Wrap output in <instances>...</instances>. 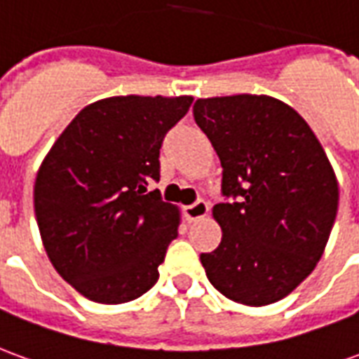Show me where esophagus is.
Returning <instances> with one entry per match:
<instances>
[{
	"label": "esophagus",
	"instance_id": "34e87169",
	"mask_svg": "<svg viewBox=\"0 0 359 359\" xmlns=\"http://www.w3.org/2000/svg\"><path fill=\"white\" fill-rule=\"evenodd\" d=\"M208 211H210V205L205 200H196L194 203H190L184 208V213H187V217L190 221H198V219H202L208 215Z\"/></svg>",
	"mask_w": 359,
	"mask_h": 359
}]
</instances>
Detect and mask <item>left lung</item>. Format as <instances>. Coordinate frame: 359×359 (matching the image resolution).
I'll return each instance as SVG.
<instances>
[{"mask_svg": "<svg viewBox=\"0 0 359 359\" xmlns=\"http://www.w3.org/2000/svg\"><path fill=\"white\" fill-rule=\"evenodd\" d=\"M196 125L223 167V229L202 254L210 283L229 300L267 306L316 269L339 210V184L304 118L269 95L196 100Z\"/></svg>", "mask_w": 359, "mask_h": 359, "instance_id": "8db88e82", "label": "left lung"}]
</instances>
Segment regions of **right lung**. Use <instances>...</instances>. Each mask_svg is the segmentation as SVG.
I'll list each match as a JSON object with an SVG mask.
<instances>
[{"mask_svg": "<svg viewBox=\"0 0 359 359\" xmlns=\"http://www.w3.org/2000/svg\"><path fill=\"white\" fill-rule=\"evenodd\" d=\"M190 95H117L90 103L42 161L34 211L55 271L97 304L148 292L179 234V210L161 200L159 149Z\"/></svg>", "mask_w": 359, "mask_h": 359, "instance_id": "add662e5", "label": "right lung"}]
</instances>
